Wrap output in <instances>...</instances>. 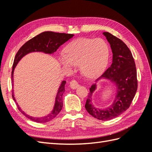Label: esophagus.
I'll list each match as a JSON object with an SVG mask.
<instances>
[{
	"label": "esophagus",
	"instance_id": "34e87169",
	"mask_svg": "<svg viewBox=\"0 0 152 152\" xmlns=\"http://www.w3.org/2000/svg\"><path fill=\"white\" fill-rule=\"evenodd\" d=\"M70 86L72 89H76L79 86V84L76 80L73 79L70 82Z\"/></svg>",
	"mask_w": 152,
	"mask_h": 152
}]
</instances>
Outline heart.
Wrapping results in <instances>:
<instances>
[{"label":"heart","instance_id":"obj_1","mask_svg":"<svg viewBox=\"0 0 152 152\" xmlns=\"http://www.w3.org/2000/svg\"><path fill=\"white\" fill-rule=\"evenodd\" d=\"M66 55L59 58L61 63L66 67L80 65L82 75L94 79L103 72L107 65L109 50L102 39L80 38L72 41L65 49Z\"/></svg>","mask_w":152,"mask_h":152}]
</instances>
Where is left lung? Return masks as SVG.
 Wrapping results in <instances>:
<instances>
[{"mask_svg":"<svg viewBox=\"0 0 152 152\" xmlns=\"http://www.w3.org/2000/svg\"><path fill=\"white\" fill-rule=\"evenodd\" d=\"M110 44L113 60L112 65L101 78L110 79L117 87L114 103L105 109L96 108L91 103L92 94L96 89V84L89 89L85 108L90 115L101 121H110L120 115L130 105L137 89V72L132 54L127 45L120 39L108 32H103Z\"/></svg>","mask_w":152,"mask_h":152,"instance_id":"obj_1","label":"left lung"}]
</instances>
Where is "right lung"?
Masks as SVG:
<instances>
[{"label": "right lung", "instance_id": "right-lung-1", "mask_svg": "<svg viewBox=\"0 0 152 152\" xmlns=\"http://www.w3.org/2000/svg\"><path fill=\"white\" fill-rule=\"evenodd\" d=\"M73 34H68L65 33H56V32L53 31H44L42 32L37 36L34 37V38L31 39L28 41L24 44L21 47V48L18 50L17 52L15 60H14L13 65H12V70L11 73V80L13 88V73L14 70L20 59L23 57L25 55L31 52H43L47 54H52L56 51V50L59 48V47L63 44L69 39H70ZM66 84V81H63L62 83L59 87L58 89V92L56 95V102H55V104L54 107V109L52 112L48 115L41 117V118H35L31 117L28 115L26 114L19 107V105L16 103L15 99V96H14L13 89L12 90V97L16 103V106L18 109L25 115L27 118L30 119L34 122L38 123H44L47 122L52 119L55 118L57 115L60 112V111L63 107V98L62 96L64 92H65V85Z\"/></svg>", "mask_w": 152, "mask_h": 152}]
</instances>
